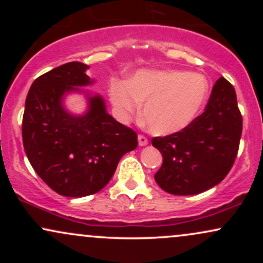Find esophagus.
Listing matches in <instances>:
<instances>
[{
    "label": "esophagus",
    "instance_id": "34e87169",
    "mask_svg": "<svg viewBox=\"0 0 263 263\" xmlns=\"http://www.w3.org/2000/svg\"><path fill=\"white\" fill-rule=\"evenodd\" d=\"M138 144H140L141 147L147 146V144H148V140H147L146 136H143V135L138 136Z\"/></svg>",
    "mask_w": 263,
    "mask_h": 263
}]
</instances>
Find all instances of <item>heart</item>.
<instances>
[{"label":"heart","instance_id":"obj_1","mask_svg":"<svg viewBox=\"0 0 263 263\" xmlns=\"http://www.w3.org/2000/svg\"><path fill=\"white\" fill-rule=\"evenodd\" d=\"M209 81L201 74L184 70H143L127 80L110 83V99L121 117L138 112L152 134L167 136L188 128L200 115L208 98Z\"/></svg>","mask_w":263,"mask_h":263}]
</instances>
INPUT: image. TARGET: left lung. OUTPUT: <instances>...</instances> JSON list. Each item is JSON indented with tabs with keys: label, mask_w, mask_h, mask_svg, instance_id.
Returning a JSON list of instances; mask_svg holds the SVG:
<instances>
[{
	"label": "left lung",
	"mask_w": 263,
	"mask_h": 263,
	"mask_svg": "<svg viewBox=\"0 0 263 263\" xmlns=\"http://www.w3.org/2000/svg\"><path fill=\"white\" fill-rule=\"evenodd\" d=\"M241 134L236 92L220 78L205 111L188 128L152 138V146L163 156L155 174L157 184L173 195H194L218 185L236 159Z\"/></svg>",
	"instance_id": "obj_1"
}]
</instances>
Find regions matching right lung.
<instances>
[{
  "mask_svg": "<svg viewBox=\"0 0 263 263\" xmlns=\"http://www.w3.org/2000/svg\"><path fill=\"white\" fill-rule=\"evenodd\" d=\"M89 66L71 62L33 81L22 121L23 147L42 180L60 195L100 192L123 155L137 148V134L106 112L101 96L87 95L89 108L75 116L63 106L65 93L92 84Z\"/></svg>",
  "mask_w": 263,
  "mask_h": 263,
  "instance_id": "right-lung-1",
  "label": "right lung"
}]
</instances>
